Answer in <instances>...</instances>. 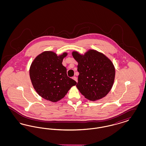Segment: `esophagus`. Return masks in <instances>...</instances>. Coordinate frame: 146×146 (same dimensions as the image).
Masks as SVG:
<instances>
[{
    "instance_id": "obj_1",
    "label": "esophagus",
    "mask_w": 146,
    "mask_h": 146,
    "mask_svg": "<svg viewBox=\"0 0 146 146\" xmlns=\"http://www.w3.org/2000/svg\"><path fill=\"white\" fill-rule=\"evenodd\" d=\"M72 79H74V80L76 82V83L78 82V80H77V78H76V76H73V77L72 78Z\"/></svg>"
}]
</instances>
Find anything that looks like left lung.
I'll use <instances>...</instances> for the list:
<instances>
[{"instance_id":"8db88e82","label":"left lung","mask_w":146,"mask_h":146,"mask_svg":"<svg viewBox=\"0 0 146 146\" xmlns=\"http://www.w3.org/2000/svg\"><path fill=\"white\" fill-rule=\"evenodd\" d=\"M78 63L76 88L89 100L95 101L105 97L111 90L115 71L111 61L101 52L89 50L84 55L73 51Z\"/></svg>"}]
</instances>
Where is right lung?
Returning <instances> with one entry per match:
<instances>
[{
	"label": "right lung",
	"mask_w": 146,
	"mask_h": 146,
	"mask_svg": "<svg viewBox=\"0 0 146 146\" xmlns=\"http://www.w3.org/2000/svg\"><path fill=\"white\" fill-rule=\"evenodd\" d=\"M67 52L57 56L46 51L37 56L29 68V76L33 86L39 96L56 102L65 96L71 87L76 84L67 76V69L62 65Z\"/></svg>",
	"instance_id": "add662e5"
}]
</instances>
